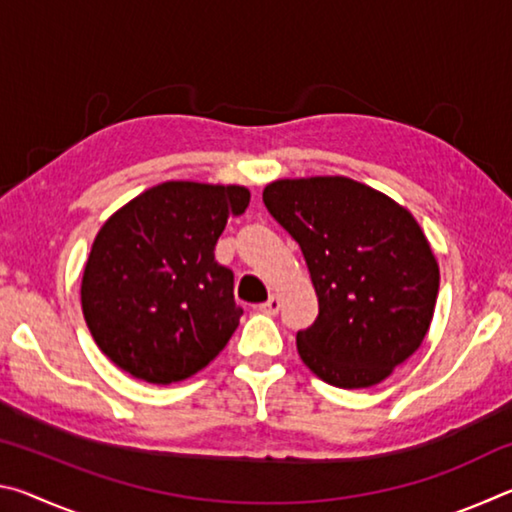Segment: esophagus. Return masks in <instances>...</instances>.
Here are the masks:
<instances>
[{
	"instance_id": "34e87169",
	"label": "esophagus",
	"mask_w": 512,
	"mask_h": 512,
	"mask_svg": "<svg viewBox=\"0 0 512 512\" xmlns=\"http://www.w3.org/2000/svg\"><path fill=\"white\" fill-rule=\"evenodd\" d=\"M257 311H262V314H266V316H275L277 311H280V296H275V293H273L271 298L257 307Z\"/></svg>"
}]
</instances>
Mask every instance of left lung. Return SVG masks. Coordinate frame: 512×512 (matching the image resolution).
<instances>
[{
    "instance_id": "8db88e82",
    "label": "left lung",
    "mask_w": 512,
    "mask_h": 512,
    "mask_svg": "<svg viewBox=\"0 0 512 512\" xmlns=\"http://www.w3.org/2000/svg\"><path fill=\"white\" fill-rule=\"evenodd\" d=\"M264 205L296 239L318 296L298 354L327 384L368 388L420 348L440 271L413 214L345 176L282 178Z\"/></svg>"
}]
</instances>
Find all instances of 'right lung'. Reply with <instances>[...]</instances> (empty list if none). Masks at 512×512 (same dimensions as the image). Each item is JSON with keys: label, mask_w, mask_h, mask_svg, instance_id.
Wrapping results in <instances>:
<instances>
[{"label": "right lung", "mask_w": 512, "mask_h": 512, "mask_svg": "<svg viewBox=\"0 0 512 512\" xmlns=\"http://www.w3.org/2000/svg\"><path fill=\"white\" fill-rule=\"evenodd\" d=\"M248 203L241 185L169 180L101 225L85 262L81 307L115 366L164 386L196 375L225 348L244 309L214 246Z\"/></svg>", "instance_id": "obj_1"}]
</instances>
